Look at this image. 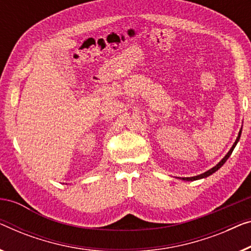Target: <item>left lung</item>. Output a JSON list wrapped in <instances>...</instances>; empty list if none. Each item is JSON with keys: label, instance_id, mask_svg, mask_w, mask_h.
Segmentation results:
<instances>
[{"label": "left lung", "instance_id": "left-lung-1", "mask_svg": "<svg viewBox=\"0 0 251 251\" xmlns=\"http://www.w3.org/2000/svg\"><path fill=\"white\" fill-rule=\"evenodd\" d=\"M240 136H241V130L240 131H239V134H238V138H237V140H235V143L233 144V146H232V148L230 151H228V152L226 155L224 156V158L222 159V161H221L219 164H217L216 166H214L213 169H210V170H208L207 171V172H205V173H202V174H199V176H191V177H183V180H187V181H194V180H198V179H202V177H206V176H210V174H213L214 172H216L217 170H219L221 166H222L225 162L227 161V158L230 157V155L232 154V151H233V150H234V147H235V145L238 144V141H239V139H240Z\"/></svg>", "mask_w": 251, "mask_h": 251}]
</instances>
